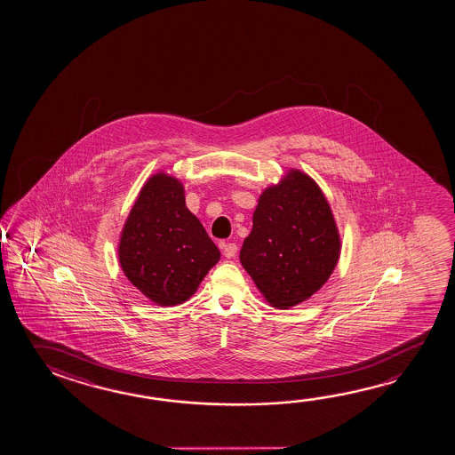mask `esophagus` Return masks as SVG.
Returning <instances> with one entry per match:
<instances>
[{
  "label": "esophagus",
  "mask_w": 455,
  "mask_h": 455,
  "mask_svg": "<svg viewBox=\"0 0 455 455\" xmlns=\"http://www.w3.org/2000/svg\"><path fill=\"white\" fill-rule=\"evenodd\" d=\"M222 252H224L227 259H233L236 252H238V246L235 243H224L222 244Z\"/></svg>",
  "instance_id": "1"
}]
</instances>
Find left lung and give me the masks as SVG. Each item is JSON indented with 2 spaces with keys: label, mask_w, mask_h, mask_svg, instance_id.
<instances>
[{
  "label": "left lung",
  "mask_w": 455,
  "mask_h": 455,
  "mask_svg": "<svg viewBox=\"0 0 455 455\" xmlns=\"http://www.w3.org/2000/svg\"><path fill=\"white\" fill-rule=\"evenodd\" d=\"M339 253L341 236L321 187L291 168L259 196L239 260L269 306L289 309L321 291Z\"/></svg>",
  "instance_id": "8db88e82"
}]
</instances>
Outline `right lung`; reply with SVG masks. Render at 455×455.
<instances>
[{
    "label": "right lung",
    "instance_id": "right-lung-1",
    "mask_svg": "<svg viewBox=\"0 0 455 455\" xmlns=\"http://www.w3.org/2000/svg\"><path fill=\"white\" fill-rule=\"evenodd\" d=\"M117 253L128 281L158 306L187 301L220 260V251L187 209L182 182L164 172L142 186Z\"/></svg>",
    "mask_w": 455,
    "mask_h": 455
}]
</instances>
